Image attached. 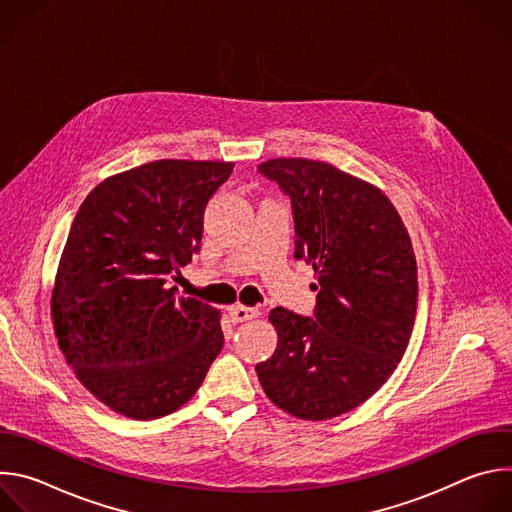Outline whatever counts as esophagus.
I'll return each instance as SVG.
<instances>
[{
  "label": "esophagus",
  "instance_id": "obj_1",
  "mask_svg": "<svg viewBox=\"0 0 512 512\" xmlns=\"http://www.w3.org/2000/svg\"><path fill=\"white\" fill-rule=\"evenodd\" d=\"M229 312H231L233 322H247V320H253L259 316L257 308H249V306H241V304L233 306Z\"/></svg>",
  "mask_w": 512,
  "mask_h": 512
}]
</instances>
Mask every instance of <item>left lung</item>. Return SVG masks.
Masks as SVG:
<instances>
[{
	"instance_id": "8db88e82",
	"label": "left lung",
	"mask_w": 512,
	"mask_h": 512,
	"mask_svg": "<svg viewBox=\"0 0 512 512\" xmlns=\"http://www.w3.org/2000/svg\"><path fill=\"white\" fill-rule=\"evenodd\" d=\"M291 200L296 259L316 271L314 316L275 308L277 348L255 371L285 413L322 421L348 413L393 375L417 310L409 233L377 186L332 164L275 158L257 168Z\"/></svg>"
}]
</instances>
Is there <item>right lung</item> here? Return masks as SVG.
I'll return each mask as SVG.
<instances>
[{
    "mask_svg": "<svg viewBox=\"0 0 512 512\" xmlns=\"http://www.w3.org/2000/svg\"><path fill=\"white\" fill-rule=\"evenodd\" d=\"M233 162L158 160L93 188L72 221L52 289L58 346L109 409L158 419L202 385L223 348L221 312L176 298L200 249L210 196Z\"/></svg>",
    "mask_w": 512,
    "mask_h": 512,
    "instance_id": "add662e5",
    "label": "right lung"
}]
</instances>
